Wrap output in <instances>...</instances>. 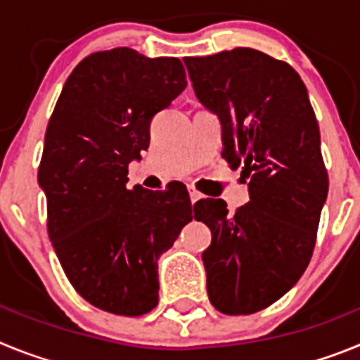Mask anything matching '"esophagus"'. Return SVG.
I'll use <instances>...</instances> for the list:
<instances>
[{"label":"esophagus","mask_w":360,"mask_h":360,"mask_svg":"<svg viewBox=\"0 0 360 360\" xmlns=\"http://www.w3.org/2000/svg\"><path fill=\"white\" fill-rule=\"evenodd\" d=\"M187 191H189L191 203H196V202H198L200 198H202V193H198V191H196L195 187H193V186H189V187H187Z\"/></svg>","instance_id":"34e87169"}]
</instances>
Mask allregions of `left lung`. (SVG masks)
Instances as JSON below:
<instances>
[{"label": "left lung", "mask_w": 360, "mask_h": 360, "mask_svg": "<svg viewBox=\"0 0 360 360\" xmlns=\"http://www.w3.org/2000/svg\"><path fill=\"white\" fill-rule=\"evenodd\" d=\"M184 63L196 98L221 124V157L249 180L250 202L234 214L219 198L195 203L212 232L202 254L212 307L247 316L283 297L310 263L328 196L319 126L287 63L254 49Z\"/></svg>", "instance_id": "1"}]
</instances>
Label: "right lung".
<instances>
[{"label":"right lung","instance_id":"add662e5","mask_svg":"<svg viewBox=\"0 0 360 360\" xmlns=\"http://www.w3.org/2000/svg\"><path fill=\"white\" fill-rule=\"evenodd\" d=\"M176 57L95 52L66 79L44 135L41 189L66 278L94 307L142 316L158 303L157 262L193 219L187 191L128 189L149 124L186 90Z\"/></svg>","mask_w":360,"mask_h":360}]
</instances>
